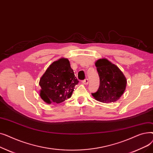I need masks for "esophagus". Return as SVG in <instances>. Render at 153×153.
<instances>
[{"mask_svg": "<svg viewBox=\"0 0 153 153\" xmlns=\"http://www.w3.org/2000/svg\"><path fill=\"white\" fill-rule=\"evenodd\" d=\"M82 83H83L84 84H85V85L88 84V83H89V79L86 78L85 79L83 80V81H82Z\"/></svg>", "mask_w": 153, "mask_h": 153, "instance_id": "34e87169", "label": "esophagus"}]
</instances>
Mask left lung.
Here are the masks:
<instances>
[{"label": "left lung", "instance_id": "left-lung-1", "mask_svg": "<svg viewBox=\"0 0 153 153\" xmlns=\"http://www.w3.org/2000/svg\"><path fill=\"white\" fill-rule=\"evenodd\" d=\"M100 78L98 91L92 93L95 100L103 103L117 101L125 91L126 79L123 72L107 59H100L95 62Z\"/></svg>", "mask_w": 153, "mask_h": 153}]
</instances>
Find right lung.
<instances>
[{
	"mask_svg": "<svg viewBox=\"0 0 153 153\" xmlns=\"http://www.w3.org/2000/svg\"><path fill=\"white\" fill-rule=\"evenodd\" d=\"M79 81L68 59L53 62L39 80L40 96L47 103H59L71 97Z\"/></svg>",
	"mask_w": 153,
	"mask_h": 153,
	"instance_id": "right-lung-1",
	"label": "right lung"
}]
</instances>
